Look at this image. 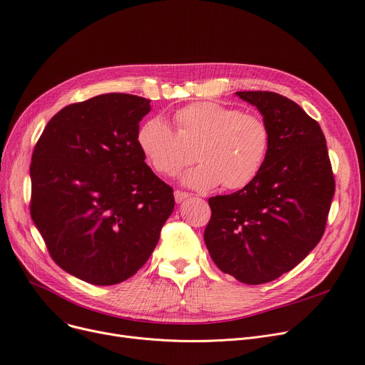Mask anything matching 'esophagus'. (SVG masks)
<instances>
[{"instance_id": "34e87169", "label": "esophagus", "mask_w": 365, "mask_h": 365, "mask_svg": "<svg viewBox=\"0 0 365 365\" xmlns=\"http://www.w3.org/2000/svg\"><path fill=\"white\" fill-rule=\"evenodd\" d=\"M189 197H190V194L183 192V190H175V200H176V202H182L183 200H186Z\"/></svg>"}]
</instances>
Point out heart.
<instances>
[{
  "mask_svg": "<svg viewBox=\"0 0 365 365\" xmlns=\"http://www.w3.org/2000/svg\"><path fill=\"white\" fill-rule=\"evenodd\" d=\"M176 131L164 120L145 121L136 142L149 167L173 176L197 160L183 182L197 189L222 183L227 190L242 189L260 173L271 149V130L256 113L215 102L190 103L173 115Z\"/></svg>",
  "mask_w": 365,
  "mask_h": 365,
  "instance_id": "1",
  "label": "heart"
}]
</instances>
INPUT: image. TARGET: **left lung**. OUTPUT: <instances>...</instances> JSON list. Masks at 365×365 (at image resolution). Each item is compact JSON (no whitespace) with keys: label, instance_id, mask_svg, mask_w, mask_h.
I'll return each mask as SVG.
<instances>
[{"label":"left lung","instance_id":"left-lung-1","mask_svg":"<svg viewBox=\"0 0 365 365\" xmlns=\"http://www.w3.org/2000/svg\"><path fill=\"white\" fill-rule=\"evenodd\" d=\"M271 130V149L257 178L208 200L204 231L219 269L250 285L292 271L324 235L336 182L319 124L274 91H237Z\"/></svg>","mask_w":365,"mask_h":365}]
</instances>
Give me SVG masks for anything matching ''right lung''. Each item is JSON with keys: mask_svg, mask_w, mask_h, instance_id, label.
I'll return each instance as SVG.
<instances>
[{"mask_svg": "<svg viewBox=\"0 0 365 365\" xmlns=\"http://www.w3.org/2000/svg\"><path fill=\"white\" fill-rule=\"evenodd\" d=\"M149 110L134 94L96 96L57 112L34 148L31 217L56 264L86 282L136 274L175 208L136 142Z\"/></svg>", "mask_w": 365, "mask_h": 365, "instance_id": "obj_1", "label": "right lung"}]
</instances>
